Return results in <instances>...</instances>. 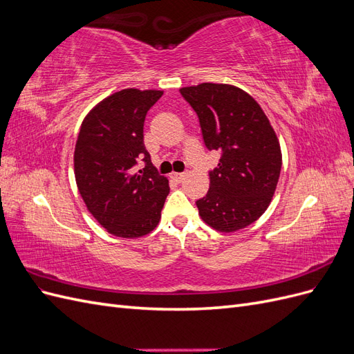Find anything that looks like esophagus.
I'll return each mask as SVG.
<instances>
[{"mask_svg": "<svg viewBox=\"0 0 354 354\" xmlns=\"http://www.w3.org/2000/svg\"><path fill=\"white\" fill-rule=\"evenodd\" d=\"M186 177V173H171V178H173L174 181H177V183H180V181H183Z\"/></svg>", "mask_w": 354, "mask_h": 354, "instance_id": "obj_1", "label": "esophagus"}]
</instances>
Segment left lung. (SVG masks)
Instances as JSON below:
<instances>
[{
  "instance_id": "8db88e82",
  "label": "left lung",
  "mask_w": 354,
  "mask_h": 354,
  "mask_svg": "<svg viewBox=\"0 0 354 354\" xmlns=\"http://www.w3.org/2000/svg\"><path fill=\"white\" fill-rule=\"evenodd\" d=\"M199 118L203 143L220 151L209 190L196 201L209 227L233 233L259 220L279 181L282 152L260 104L239 87L203 82L180 88Z\"/></svg>"
}]
</instances>
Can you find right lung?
<instances>
[{"label":"right lung","instance_id":"right-lung-1","mask_svg":"<svg viewBox=\"0 0 354 354\" xmlns=\"http://www.w3.org/2000/svg\"><path fill=\"white\" fill-rule=\"evenodd\" d=\"M160 90L125 88L99 102L84 118L73 152L80 195L91 216L113 236L136 239L151 233L169 194L143 143L147 111ZM143 160L145 168L135 165Z\"/></svg>","mask_w":354,"mask_h":354}]
</instances>
